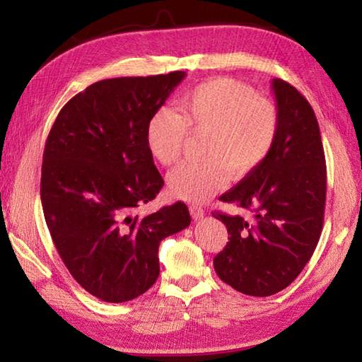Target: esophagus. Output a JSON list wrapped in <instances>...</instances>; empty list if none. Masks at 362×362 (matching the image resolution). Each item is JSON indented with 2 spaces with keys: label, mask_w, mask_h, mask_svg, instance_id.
Masks as SVG:
<instances>
[{
  "label": "esophagus",
  "mask_w": 362,
  "mask_h": 362,
  "mask_svg": "<svg viewBox=\"0 0 362 362\" xmlns=\"http://www.w3.org/2000/svg\"><path fill=\"white\" fill-rule=\"evenodd\" d=\"M189 213H191V216H193L194 221L202 219L204 214H205L204 209H201V206H197V205H191L189 206Z\"/></svg>",
  "instance_id": "obj_1"
}]
</instances>
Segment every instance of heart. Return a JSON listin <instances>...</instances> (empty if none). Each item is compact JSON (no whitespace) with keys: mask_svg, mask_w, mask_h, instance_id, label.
I'll use <instances>...</instances> for the list:
<instances>
[{"mask_svg":"<svg viewBox=\"0 0 362 362\" xmlns=\"http://www.w3.org/2000/svg\"><path fill=\"white\" fill-rule=\"evenodd\" d=\"M280 117L271 99L245 83L216 78L199 83L177 104L161 107L146 126V144L160 165L179 161L188 132L204 135L199 161L168 174L169 191L182 201L205 202L227 185L228 174L243 179L264 163L276 141Z\"/></svg>","mask_w":362,"mask_h":362,"instance_id":"heart-1","label":"heart"}]
</instances>
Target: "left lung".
<instances>
[{
    "label": "left lung",
    "instance_id": "obj_1",
    "mask_svg": "<svg viewBox=\"0 0 362 362\" xmlns=\"http://www.w3.org/2000/svg\"><path fill=\"white\" fill-rule=\"evenodd\" d=\"M280 129L271 156L219 197L252 221L214 211L230 235L213 259L219 279L245 296L267 297L297 279L324 224L327 166L317 118L291 83L272 81Z\"/></svg>",
    "mask_w": 362,
    "mask_h": 362
}]
</instances>
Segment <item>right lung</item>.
Instances as JSON below:
<instances>
[{"label": "right lung", "mask_w": 362, "mask_h": 362, "mask_svg": "<svg viewBox=\"0 0 362 362\" xmlns=\"http://www.w3.org/2000/svg\"><path fill=\"white\" fill-rule=\"evenodd\" d=\"M185 76L91 83L64 105L46 140V226L74 280L104 302L144 294L158 279L160 241L191 222L183 202L148 216L136 213L165 183L146 144V126Z\"/></svg>", "instance_id": "obj_1"}]
</instances>
